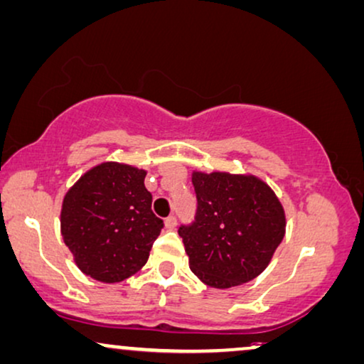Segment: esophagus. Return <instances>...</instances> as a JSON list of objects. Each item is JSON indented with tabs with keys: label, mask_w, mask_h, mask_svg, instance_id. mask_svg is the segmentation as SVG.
I'll return each instance as SVG.
<instances>
[{
	"label": "esophagus",
	"mask_w": 364,
	"mask_h": 364,
	"mask_svg": "<svg viewBox=\"0 0 364 364\" xmlns=\"http://www.w3.org/2000/svg\"><path fill=\"white\" fill-rule=\"evenodd\" d=\"M165 226H166V229H175L176 228V216H168L165 219Z\"/></svg>",
	"instance_id": "1"
}]
</instances>
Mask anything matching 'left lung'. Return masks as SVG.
I'll return each instance as SVG.
<instances>
[{
    "mask_svg": "<svg viewBox=\"0 0 364 364\" xmlns=\"http://www.w3.org/2000/svg\"><path fill=\"white\" fill-rule=\"evenodd\" d=\"M194 221L180 226L189 269L214 289L264 272L285 234V213L267 183L252 175L193 173Z\"/></svg>",
    "mask_w": 364,
    "mask_h": 364,
    "instance_id": "8db88e82",
    "label": "left lung"
}]
</instances>
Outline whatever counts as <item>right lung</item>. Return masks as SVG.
<instances>
[{
    "instance_id": "obj_1",
    "label": "right lung",
    "mask_w": 364,
    "mask_h": 364,
    "mask_svg": "<svg viewBox=\"0 0 364 364\" xmlns=\"http://www.w3.org/2000/svg\"><path fill=\"white\" fill-rule=\"evenodd\" d=\"M145 176V170L107 161L65 193L60 234L77 267L99 282H122L138 272L161 232Z\"/></svg>"
}]
</instances>
